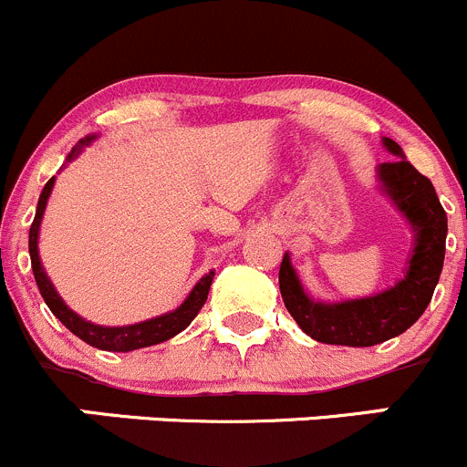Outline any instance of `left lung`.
Here are the masks:
<instances>
[{
  "label": "left lung",
  "mask_w": 467,
  "mask_h": 467,
  "mask_svg": "<svg viewBox=\"0 0 467 467\" xmlns=\"http://www.w3.org/2000/svg\"><path fill=\"white\" fill-rule=\"evenodd\" d=\"M389 160L376 167L379 190L406 217L412 231V250L403 277L374 296L326 303L314 300L297 277L291 254L279 265V291L293 321L305 335L321 344L376 346L406 332L429 307L442 273L447 238V213L436 188L412 167L401 146L383 137Z\"/></svg>",
  "instance_id": "1"
}]
</instances>
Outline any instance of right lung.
Masks as SVG:
<instances>
[{
	"instance_id": "obj_1",
	"label": "right lung",
	"mask_w": 467,
	"mask_h": 467,
	"mask_svg": "<svg viewBox=\"0 0 467 467\" xmlns=\"http://www.w3.org/2000/svg\"><path fill=\"white\" fill-rule=\"evenodd\" d=\"M96 140V135H88L84 140H79L78 144L73 146V150L68 153L66 162L78 158L82 153L84 146H88L91 141ZM52 188H55V176L46 183L43 188L41 197H38V206H36V217L31 222V229H29V256H31V270H34V277H36L38 284V291H41L43 300L46 305L50 307V312L73 332L75 337H79L82 341H87L88 346L93 348H100V350H112V353H128V350H137V348H146V346H153V344H162V341L171 339L176 337L179 332H183L185 327L192 323V318L197 317L199 309L203 307L206 303L208 291H211V282H213V275L215 270H211L208 275H203L194 288L190 291V296L185 297L183 303L179 305L176 309L171 312L162 314V317H155L149 318V321H141V323H132V326H96V323L87 321L82 318L79 314H75L68 305L64 303V297L57 293L55 284L50 282L47 277L46 268L41 264V254H38V234H41V220H43V213H46L47 206V199H50Z\"/></svg>"
}]
</instances>
